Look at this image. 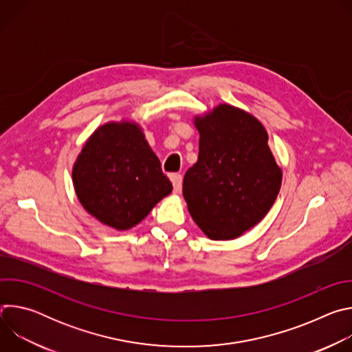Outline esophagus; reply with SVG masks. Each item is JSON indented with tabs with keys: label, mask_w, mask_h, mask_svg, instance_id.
Segmentation results:
<instances>
[{
	"label": "esophagus",
	"mask_w": 352,
	"mask_h": 352,
	"mask_svg": "<svg viewBox=\"0 0 352 352\" xmlns=\"http://www.w3.org/2000/svg\"><path fill=\"white\" fill-rule=\"evenodd\" d=\"M170 178H171V182H173L174 192L179 193L181 188H182V175L181 174H173Z\"/></svg>",
	"instance_id": "obj_1"
}]
</instances>
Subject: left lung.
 I'll return each instance as SVG.
<instances>
[{
  "instance_id": "1",
  "label": "left lung",
  "mask_w": 352,
  "mask_h": 352,
  "mask_svg": "<svg viewBox=\"0 0 352 352\" xmlns=\"http://www.w3.org/2000/svg\"><path fill=\"white\" fill-rule=\"evenodd\" d=\"M195 125L199 156L182 184L188 210L209 238L234 239L267 214L281 186V170L266 129L250 114L221 104Z\"/></svg>"
}]
</instances>
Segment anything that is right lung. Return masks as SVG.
<instances>
[{
	"label": "right lung",
	"instance_id": "right-lung-1",
	"mask_svg": "<svg viewBox=\"0 0 352 352\" xmlns=\"http://www.w3.org/2000/svg\"><path fill=\"white\" fill-rule=\"evenodd\" d=\"M72 178L83 208L117 230L136 226L173 190L144 135L129 122L98 128L83 146Z\"/></svg>",
	"mask_w": 352,
	"mask_h": 352
}]
</instances>
